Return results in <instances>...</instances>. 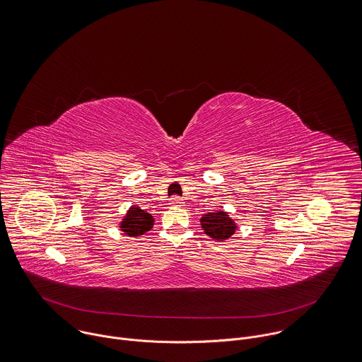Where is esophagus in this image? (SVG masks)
I'll return each mask as SVG.
<instances>
[{
    "label": "esophagus",
    "instance_id": "obj_1",
    "mask_svg": "<svg viewBox=\"0 0 362 362\" xmlns=\"http://www.w3.org/2000/svg\"><path fill=\"white\" fill-rule=\"evenodd\" d=\"M184 202H182V198H180V197H171L170 198V205H173V206H181Z\"/></svg>",
    "mask_w": 362,
    "mask_h": 362
}]
</instances>
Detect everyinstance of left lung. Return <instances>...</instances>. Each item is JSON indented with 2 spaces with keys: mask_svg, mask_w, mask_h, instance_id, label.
<instances>
[{
  "mask_svg": "<svg viewBox=\"0 0 362 362\" xmlns=\"http://www.w3.org/2000/svg\"><path fill=\"white\" fill-rule=\"evenodd\" d=\"M199 222L204 233L215 242H223L232 238L238 229V223L223 209L204 214Z\"/></svg>",
  "mask_w": 362,
  "mask_h": 362,
  "instance_id": "obj_1",
  "label": "left lung"
}]
</instances>
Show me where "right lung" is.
<instances>
[{
	"mask_svg": "<svg viewBox=\"0 0 362 362\" xmlns=\"http://www.w3.org/2000/svg\"><path fill=\"white\" fill-rule=\"evenodd\" d=\"M154 225V218L151 214L143 211L137 205H132L124 214L123 219L119 222V229L130 238L144 235L151 230Z\"/></svg>",
	"mask_w": 362,
	"mask_h": 362,
	"instance_id": "right-lung-1",
	"label": "right lung"
}]
</instances>
